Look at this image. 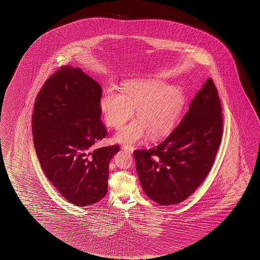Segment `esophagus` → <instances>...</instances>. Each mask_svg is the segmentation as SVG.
Returning a JSON list of instances; mask_svg holds the SVG:
<instances>
[{
	"label": "esophagus",
	"instance_id": "1",
	"mask_svg": "<svg viewBox=\"0 0 260 260\" xmlns=\"http://www.w3.org/2000/svg\"><path fill=\"white\" fill-rule=\"evenodd\" d=\"M122 149H124L125 151H127L128 153H132L133 152V149H132L131 146H128V145H125L122 147Z\"/></svg>",
	"mask_w": 260,
	"mask_h": 260
}]
</instances>
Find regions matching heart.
Returning <instances> with one entry per match:
<instances>
[{
	"label": "heart",
	"mask_w": 260,
	"mask_h": 260,
	"mask_svg": "<svg viewBox=\"0 0 260 260\" xmlns=\"http://www.w3.org/2000/svg\"><path fill=\"white\" fill-rule=\"evenodd\" d=\"M183 91L155 79H135L124 83L120 93L112 89L103 92L99 102L107 125L119 128L132 118L138 119L116 132L114 141L135 144L149 135L151 140L166 136L174 127L184 106Z\"/></svg>",
	"instance_id": "b5f03b06"
}]
</instances>
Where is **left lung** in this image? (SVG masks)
<instances>
[{
	"label": "left lung",
	"mask_w": 260,
	"mask_h": 260,
	"mask_svg": "<svg viewBox=\"0 0 260 260\" xmlns=\"http://www.w3.org/2000/svg\"><path fill=\"white\" fill-rule=\"evenodd\" d=\"M221 105L209 78L170 136L149 150H135L141 187L161 206L179 204L204 181L222 138Z\"/></svg>",
	"instance_id": "obj_1"
}]
</instances>
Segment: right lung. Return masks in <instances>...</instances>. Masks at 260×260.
I'll return each instance as SVG.
<instances>
[{
  "instance_id": "add662e5",
  "label": "right lung",
  "mask_w": 260,
  "mask_h": 260,
  "mask_svg": "<svg viewBox=\"0 0 260 260\" xmlns=\"http://www.w3.org/2000/svg\"><path fill=\"white\" fill-rule=\"evenodd\" d=\"M102 87L79 67L63 66L40 90L32 113L35 150L43 172L69 202L85 207L106 195L113 145L93 149L107 135L99 106Z\"/></svg>"
}]
</instances>
